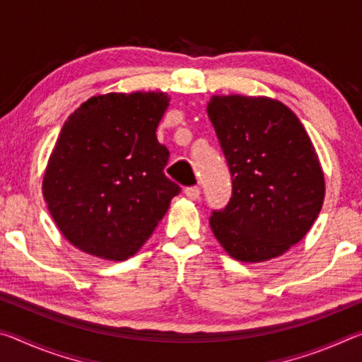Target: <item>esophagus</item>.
I'll list each match as a JSON object with an SVG mask.
<instances>
[{
    "mask_svg": "<svg viewBox=\"0 0 362 362\" xmlns=\"http://www.w3.org/2000/svg\"><path fill=\"white\" fill-rule=\"evenodd\" d=\"M183 193L187 194V198H189V199H198L199 198V194H201V188L199 187H187L185 189H183Z\"/></svg>",
    "mask_w": 362,
    "mask_h": 362,
    "instance_id": "obj_1",
    "label": "esophagus"
}]
</instances>
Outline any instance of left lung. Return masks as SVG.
<instances>
[{"instance_id": "left-lung-1", "label": "left lung", "mask_w": 362, "mask_h": 362, "mask_svg": "<svg viewBox=\"0 0 362 362\" xmlns=\"http://www.w3.org/2000/svg\"><path fill=\"white\" fill-rule=\"evenodd\" d=\"M207 115L231 174V198L209 218L233 259L265 262L308 233L324 201L315 146L292 110L269 97L214 95Z\"/></svg>"}]
</instances>
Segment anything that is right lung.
Masks as SVG:
<instances>
[{"label":"right lung","mask_w":362,"mask_h":362,"mask_svg":"<svg viewBox=\"0 0 362 362\" xmlns=\"http://www.w3.org/2000/svg\"><path fill=\"white\" fill-rule=\"evenodd\" d=\"M168 107L164 93H110L65 121L42 194L59 230L83 252L129 259L180 193L164 174L169 150L156 139Z\"/></svg>","instance_id":"obj_1"}]
</instances>
